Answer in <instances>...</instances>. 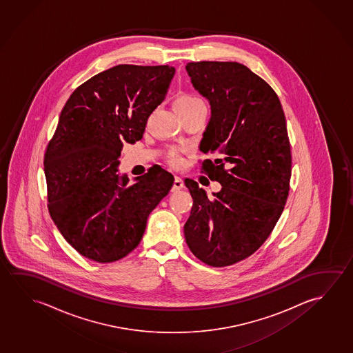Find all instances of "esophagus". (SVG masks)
Listing matches in <instances>:
<instances>
[{"label":"esophagus","mask_w":353,"mask_h":353,"mask_svg":"<svg viewBox=\"0 0 353 353\" xmlns=\"http://www.w3.org/2000/svg\"><path fill=\"white\" fill-rule=\"evenodd\" d=\"M184 188V180L181 176H175L173 184V191H179Z\"/></svg>","instance_id":"34e87169"}]
</instances>
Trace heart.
I'll return each mask as SVG.
<instances>
[{"mask_svg": "<svg viewBox=\"0 0 353 353\" xmlns=\"http://www.w3.org/2000/svg\"><path fill=\"white\" fill-rule=\"evenodd\" d=\"M174 107L180 114V112H189L196 108L205 107V104L199 95L189 93V92H183L176 95V98L174 101ZM167 159L173 167H180L183 164V152L180 150H175V148L170 150L167 153Z\"/></svg>", "mask_w": 353, "mask_h": 353, "instance_id": "heart-1", "label": "heart"}]
</instances>
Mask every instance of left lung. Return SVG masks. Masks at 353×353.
I'll list each match as a JSON object with an SVG mask.
<instances>
[{"mask_svg": "<svg viewBox=\"0 0 353 353\" xmlns=\"http://www.w3.org/2000/svg\"><path fill=\"white\" fill-rule=\"evenodd\" d=\"M186 71L211 104L200 150L217 158L205 159L202 173L222 189L208 197L185 180L194 200L185 239L202 263L224 268L249 258L274 230L290 192L291 143L279 97L252 70L199 61Z\"/></svg>", "mask_w": 353, "mask_h": 353, "instance_id": "obj_1", "label": "left lung"}]
</instances>
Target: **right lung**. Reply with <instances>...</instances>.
<instances>
[{"label": "right lung", "mask_w": 353, "mask_h": 353, "mask_svg": "<svg viewBox=\"0 0 353 353\" xmlns=\"http://www.w3.org/2000/svg\"><path fill=\"white\" fill-rule=\"evenodd\" d=\"M175 70L118 65L70 95L44 156L48 208L68 244L97 263L125 258L140 244L150 213L174 176L151 168L129 184L119 178L123 141L142 139Z\"/></svg>", "instance_id": "right-lung-1"}]
</instances>
